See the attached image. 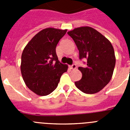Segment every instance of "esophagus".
Returning a JSON list of instances; mask_svg holds the SVG:
<instances>
[{
    "label": "esophagus",
    "mask_w": 130,
    "mask_h": 130,
    "mask_svg": "<svg viewBox=\"0 0 130 130\" xmlns=\"http://www.w3.org/2000/svg\"><path fill=\"white\" fill-rule=\"evenodd\" d=\"M76 68H77V66H76V64H72V66H70V68L72 69V70H74V69H75Z\"/></svg>",
    "instance_id": "1"
}]
</instances>
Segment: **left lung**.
Instances as JSON below:
<instances>
[{
  "instance_id": "8db88e82",
  "label": "left lung",
  "mask_w": 130,
  "mask_h": 130,
  "mask_svg": "<svg viewBox=\"0 0 130 130\" xmlns=\"http://www.w3.org/2000/svg\"><path fill=\"white\" fill-rule=\"evenodd\" d=\"M79 52V59L86 58L87 65L78 68L81 80L75 82L78 89L85 94L98 92L109 83L116 58L111 42L90 26H82L68 32Z\"/></svg>"
}]
</instances>
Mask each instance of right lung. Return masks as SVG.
I'll use <instances>...</instances> for the list:
<instances>
[{"label":"right lung","instance_id":"obj_1","mask_svg":"<svg viewBox=\"0 0 130 130\" xmlns=\"http://www.w3.org/2000/svg\"><path fill=\"white\" fill-rule=\"evenodd\" d=\"M67 30L47 28L36 34L21 55V72L26 85L36 94L46 96L56 89L68 66L60 62L56 47Z\"/></svg>","mask_w":130,"mask_h":130}]
</instances>
